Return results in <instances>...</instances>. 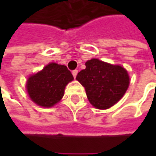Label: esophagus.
Wrapping results in <instances>:
<instances>
[{
	"instance_id": "obj_1",
	"label": "esophagus",
	"mask_w": 156,
	"mask_h": 156,
	"mask_svg": "<svg viewBox=\"0 0 156 156\" xmlns=\"http://www.w3.org/2000/svg\"><path fill=\"white\" fill-rule=\"evenodd\" d=\"M72 75H73V77H74V78H76V77H77V75H78V70H77V69L73 70V71H72Z\"/></svg>"
}]
</instances>
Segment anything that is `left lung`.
Returning a JSON list of instances; mask_svg holds the SVG:
<instances>
[{"label":"left lung","mask_w":156,"mask_h":156,"mask_svg":"<svg viewBox=\"0 0 156 156\" xmlns=\"http://www.w3.org/2000/svg\"><path fill=\"white\" fill-rule=\"evenodd\" d=\"M76 79L85 87L89 102L97 108L108 109L118 102L129 86L127 71L118 65H111L92 58Z\"/></svg>","instance_id":"1"}]
</instances>
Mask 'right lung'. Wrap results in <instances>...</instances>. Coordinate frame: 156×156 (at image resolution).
<instances>
[{"label": "right lung", "instance_id": "obj_1", "mask_svg": "<svg viewBox=\"0 0 156 156\" xmlns=\"http://www.w3.org/2000/svg\"><path fill=\"white\" fill-rule=\"evenodd\" d=\"M73 79L66 66L49 63L41 71L29 78L27 91L37 105L50 108L62 98L65 87Z\"/></svg>", "mask_w": 156, "mask_h": 156}]
</instances>
